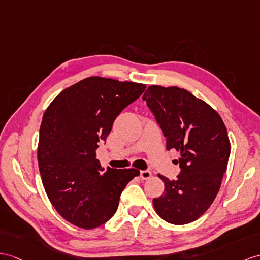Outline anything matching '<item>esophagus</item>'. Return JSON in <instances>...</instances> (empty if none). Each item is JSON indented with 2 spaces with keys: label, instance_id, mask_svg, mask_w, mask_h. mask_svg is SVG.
<instances>
[{
  "label": "esophagus",
  "instance_id": "34e87169",
  "mask_svg": "<svg viewBox=\"0 0 260 260\" xmlns=\"http://www.w3.org/2000/svg\"><path fill=\"white\" fill-rule=\"evenodd\" d=\"M140 176H141V179H142V180H148V179H150V176H151V171H149V170H143V171H140Z\"/></svg>",
  "mask_w": 260,
  "mask_h": 260
}]
</instances>
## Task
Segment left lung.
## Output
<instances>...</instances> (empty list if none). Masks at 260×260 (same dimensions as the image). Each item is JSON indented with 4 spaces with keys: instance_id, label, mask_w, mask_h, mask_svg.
Returning a JSON list of instances; mask_svg holds the SVG:
<instances>
[{
    "instance_id": "1",
    "label": "left lung",
    "mask_w": 260,
    "mask_h": 260,
    "mask_svg": "<svg viewBox=\"0 0 260 260\" xmlns=\"http://www.w3.org/2000/svg\"><path fill=\"white\" fill-rule=\"evenodd\" d=\"M167 138V149L181 151L176 180L163 175L164 192L153 199L156 213L174 225L192 223L213 203L231 154L220 116L179 87L150 86L142 97Z\"/></svg>"
}]
</instances>
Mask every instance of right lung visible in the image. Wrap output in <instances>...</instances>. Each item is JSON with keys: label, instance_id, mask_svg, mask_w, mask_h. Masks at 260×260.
Returning <instances> with one entry per match:
<instances>
[{"label": "right lung", "instance_id": "obj_1", "mask_svg": "<svg viewBox=\"0 0 260 260\" xmlns=\"http://www.w3.org/2000/svg\"><path fill=\"white\" fill-rule=\"evenodd\" d=\"M145 88L89 77L62 90L44 113L37 151L43 185L56 211L73 225L91 230L108 221L125 185L140 174L137 169L104 171L96 150Z\"/></svg>", "mask_w": 260, "mask_h": 260}]
</instances>
